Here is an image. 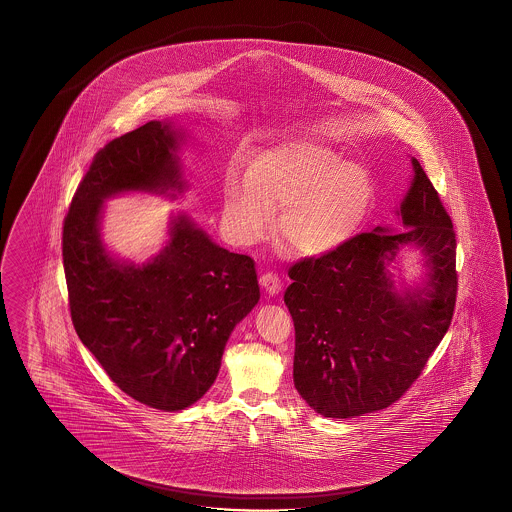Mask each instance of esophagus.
Segmentation results:
<instances>
[{
  "label": "esophagus",
  "instance_id": "1",
  "mask_svg": "<svg viewBox=\"0 0 512 512\" xmlns=\"http://www.w3.org/2000/svg\"><path fill=\"white\" fill-rule=\"evenodd\" d=\"M261 285L266 289L268 295H278L283 281H281L276 272H264L263 276H261Z\"/></svg>",
  "mask_w": 512,
  "mask_h": 512
}]
</instances>
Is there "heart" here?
I'll use <instances>...</instances> for the list:
<instances>
[{"mask_svg": "<svg viewBox=\"0 0 512 512\" xmlns=\"http://www.w3.org/2000/svg\"><path fill=\"white\" fill-rule=\"evenodd\" d=\"M368 174L317 142L291 140L266 150L249 174L233 165L223 182V217L240 244L270 233L276 210L279 238L289 248L319 257L360 231L372 208Z\"/></svg>", "mask_w": 512, "mask_h": 512, "instance_id": "obj_1", "label": "heart"}]
</instances>
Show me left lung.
Returning a JSON list of instances; mask_svg holds the SVG:
<instances>
[{
    "instance_id": "1",
    "label": "left lung",
    "mask_w": 512,
    "mask_h": 512,
    "mask_svg": "<svg viewBox=\"0 0 512 512\" xmlns=\"http://www.w3.org/2000/svg\"><path fill=\"white\" fill-rule=\"evenodd\" d=\"M411 163L403 231L355 234L289 268L293 283L283 298L295 321V387L323 417L351 419L398 402L449 330L458 293L456 233L434 184L417 159ZM405 243L423 249L431 278L426 292L402 297L384 264Z\"/></svg>"
}]
</instances>
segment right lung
I'll return each instance as SVG.
<instances>
[{
  "label": "right lung",
  "instance_id": "obj_1",
  "mask_svg": "<svg viewBox=\"0 0 512 512\" xmlns=\"http://www.w3.org/2000/svg\"><path fill=\"white\" fill-rule=\"evenodd\" d=\"M178 133L148 122L93 155L63 219L71 321L116 387L180 411L214 385L225 343L259 302L255 263L216 246L186 216L142 266L114 261L99 238L103 201L122 191H182Z\"/></svg>",
  "mask_w": 512,
  "mask_h": 512
}]
</instances>
